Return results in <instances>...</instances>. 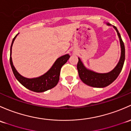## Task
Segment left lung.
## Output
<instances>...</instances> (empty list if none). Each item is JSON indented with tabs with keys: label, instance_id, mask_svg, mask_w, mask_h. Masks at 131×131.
Here are the masks:
<instances>
[{
	"label": "left lung",
	"instance_id": "8db88e82",
	"mask_svg": "<svg viewBox=\"0 0 131 131\" xmlns=\"http://www.w3.org/2000/svg\"><path fill=\"white\" fill-rule=\"evenodd\" d=\"M108 26H111L107 23ZM117 31L120 40L121 48V56L120 60L115 68L107 73H97L87 69L79 58H78V63L77 64L79 76L81 80L87 85L95 88H104L112 83L117 79L123 67L125 60V47L123 41L121 38V35L115 26H113Z\"/></svg>",
	"mask_w": 131,
	"mask_h": 131
}]
</instances>
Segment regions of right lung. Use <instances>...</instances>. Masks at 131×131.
<instances>
[{
	"mask_svg": "<svg viewBox=\"0 0 131 131\" xmlns=\"http://www.w3.org/2000/svg\"><path fill=\"white\" fill-rule=\"evenodd\" d=\"M18 34L16 35L15 37L13 38L10 50V64L14 76L23 86H25L28 90L35 91V92H44V91L54 88L57 84L59 81V75H60L61 67L69 60L70 57L69 55L66 54L58 58L54 64H53V66H52V67L43 75L38 77V78H31V79L25 78L16 71L15 67L13 65L11 57L12 47H13V43L15 40L16 36Z\"/></svg>",
	"mask_w": 131,
	"mask_h": 131,
	"instance_id": "right-lung-1",
	"label": "right lung"
}]
</instances>
